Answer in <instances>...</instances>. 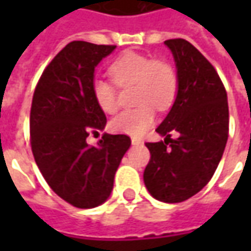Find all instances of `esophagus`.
<instances>
[{
  "mask_svg": "<svg viewBox=\"0 0 251 251\" xmlns=\"http://www.w3.org/2000/svg\"><path fill=\"white\" fill-rule=\"evenodd\" d=\"M131 142H132V145H140V144H142V141L140 138H135V137L131 138Z\"/></svg>",
  "mask_w": 251,
  "mask_h": 251,
  "instance_id": "obj_1",
  "label": "esophagus"
}]
</instances>
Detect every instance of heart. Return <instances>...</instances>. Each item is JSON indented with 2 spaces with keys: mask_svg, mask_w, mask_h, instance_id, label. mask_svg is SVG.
<instances>
[{
  "mask_svg": "<svg viewBox=\"0 0 251 251\" xmlns=\"http://www.w3.org/2000/svg\"><path fill=\"white\" fill-rule=\"evenodd\" d=\"M111 81L95 79L92 82V98L96 106L106 114L119 109L120 89L132 86L134 109L121 111L110 121L114 132L138 137L155 121V107L168 110L178 92V75L173 64L162 58H152L134 51L119 55L109 67Z\"/></svg>",
  "mask_w": 251,
  "mask_h": 251,
  "instance_id": "heart-1",
  "label": "heart"
}]
</instances>
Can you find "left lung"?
Masks as SVG:
<instances>
[{"instance_id":"left-lung-1","label":"left lung","mask_w":251,"mask_h":251,"mask_svg":"<svg viewBox=\"0 0 251 251\" xmlns=\"http://www.w3.org/2000/svg\"><path fill=\"white\" fill-rule=\"evenodd\" d=\"M177 67L178 92L173 107L156 132L165 141L147 142L151 159L144 183L152 197L163 202L186 201L205 187L225 151L229 107L217 70L184 39H170ZM177 130V139L171 132Z\"/></svg>"}]
</instances>
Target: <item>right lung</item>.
I'll return each mask as SVG.
<instances>
[{"label":"right lung","mask_w":251,"mask_h":251,"mask_svg":"<svg viewBox=\"0 0 251 251\" xmlns=\"http://www.w3.org/2000/svg\"><path fill=\"white\" fill-rule=\"evenodd\" d=\"M116 46L71 42L44 68L30 107V147L44 180L76 208L103 204L113 190L121 158L130 148L126 134H103L96 147L86 138L106 126L92 98L95 67Z\"/></svg>","instance_id":"obj_1"}]
</instances>
